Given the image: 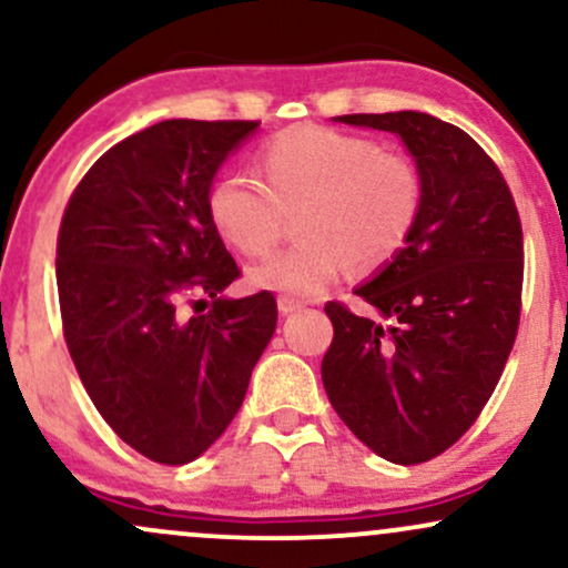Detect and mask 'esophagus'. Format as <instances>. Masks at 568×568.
I'll return each mask as SVG.
<instances>
[{"label": "esophagus", "mask_w": 568, "mask_h": 568, "mask_svg": "<svg viewBox=\"0 0 568 568\" xmlns=\"http://www.w3.org/2000/svg\"><path fill=\"white\" fill-rule=\"evenodd\" d=\"M302 306H304L302 298H293V296H280L277 298V310L283 312V315H291V312L302 310Z\"/></svg>", "instance_id": "34e87169"}]
</instances>
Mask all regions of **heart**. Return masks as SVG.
<instances>
[{"mask_svg": "<svg viewBox=\"0 0 568 568\" xmlns=\"http://www.w3.org/2000/svg\"><path fill=\"white\" fill-rule=\"evenodd\" d=\"M262 181L226 173L207 192L221 237L243 256L262 258L298 211V243L253 266L258 288L315 296L349 266L368 275L408 245L425 205L416 162L366 135L302 125L258 149Z\"/></svg>", "mask_w": 568, "mask_h": 568, "instance_id": "heart-1", "label": "heart"}]
</instances>
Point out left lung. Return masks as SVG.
<instances>
[{"label": "left lung", "instance_id": "8db88e82", "mask_svg": "<svg viewBox=\"0 0 568 568\" xmlns=\"http://www.w3.org/2000/svg\"><path fill=\"white\" fill-rule=\"evenodd\" d=\"M397 133L425 181L400 256L355 288L379 317L325 304L331 406L374 454L419 465L452 448L491 397L520 321L524 232L505 175L465 130L422 112L344 114Z\"/></svg>", "mask_w": 568, "mask_h": 568}]
</instances>
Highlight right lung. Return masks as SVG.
Listing matches in <instances>:
<instances>
[{"mask_svg": "<svg viewBox=\"0 0 568 568\" xmlns=\"http://www.w3.org/2000/svg\"><path fill=\"white\" fill-rule=\"evenodd\" d=\"M256 128L158 122L98 158L63 211L69 355L98 414L160 465H186L221 438L275 334L270 291L221 296L240 270L207 213L213 175ZM186 303L203 312L189 316Z\"/></svg>", "mask_w": 568, "mask_h": 568, "instance_id": "add662e5", "label": "right lung"}]
</instances>
